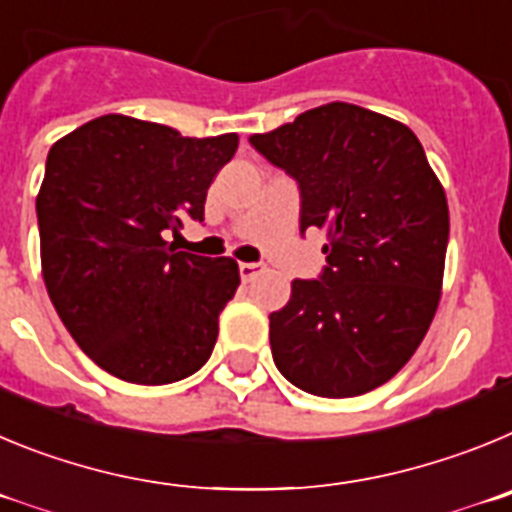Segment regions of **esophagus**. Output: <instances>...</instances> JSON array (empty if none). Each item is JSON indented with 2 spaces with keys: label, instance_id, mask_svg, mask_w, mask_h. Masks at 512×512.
<instances>
[{
  "label": "esophagus",
  "instance_id": "esophagus-1",
  "mask_svg": "<svg viewBox=\"0 0 512 512\" xmlns=\"http://www.w3.org/2000/svg\"><path fill=\"white\" fill-rule=\"evenodd\" d=\"M260 270H262L260 262H239V275H242V280H252Z\"/></svg>",
  "mask_w": 512,
  "mask_h": 512
}]
</instances>
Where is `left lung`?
I'll return each mask as SVG.
<instances>
[{"mask_svg": "<svg viewBox=\"0 0 512 512\" xmlns=\"http://www.w3.org/2000/svg\"><path fill=\"white\" fill-rule=\"evenodd\" d=\"M301 191V232L326 234L319 280H293L270 313L275 367L321 398L380 388L413 357L444 280L449 206L405 124L331 101L252 135Z\"/></svg>", "mask_w": 512, "mask_h": 512, "instance_id": "1", "label": "left lung"}]
</instances>
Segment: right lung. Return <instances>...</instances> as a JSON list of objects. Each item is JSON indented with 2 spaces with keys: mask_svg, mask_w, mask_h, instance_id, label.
<instances>
[{
  "mask_svg": "<svg viewBox=\"0 0 512 512\" xmlns=\"http://www.w3.org/2000/svg\"><path fill=\"white\" fill-rule=\"evenodd\" d=\"M239 137H183L124 114L50 147L38 193L43 278L55 311L101 370L168 385L206 365L239 285L232 257L176 252L165 234L204 222L206 191Z\"/></svg>",
  "mask_w": 512,
  "mask_h": 512,
  "instance_id": "add662e5",
  "label": "right lung"
}]
</instances>
